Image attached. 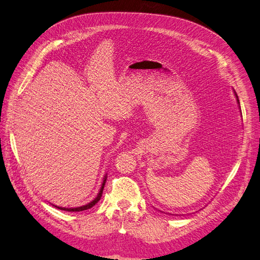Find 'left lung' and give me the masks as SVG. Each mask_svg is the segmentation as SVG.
I'll list each match as a JSON object with an SVG mask.
<instances>
[{
	"instance_id": "obj_1",
	"label": "left lung",
	"mask_w": 260,
	"mask_h": 260,
	"mask_svg": "<svg viewBox=\"0 0 260 260\" xmlns=\"http://www.w3.org/2000/svg\"><path fill=\"white\" fill-rule=\"evenodd\" d=\"M235 93V92H234ZM235 96H237V100H238V103L240 104V101H239V98H238V95H237V93H235Z\"/></svg>"
}]
</instances>
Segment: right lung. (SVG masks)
<instances>
[{
  "instance_id": "obj_1",
  "label": "right lung",
  "mask_w": 260,
  "mask_h": 260,
  "mask_svg": "<svg viewBox=\"0 0 260 260\" xmlns=\"http://www.w3.org/2000/svg\"><path fill=\"white\" fill-rule=\"evenodd\" d=\"M106 179H107V176H105V177H104L103 183H102V186H101V188H100V192H99V194H98L96 198L94 199L92 202H90L89 204H86V205H83V206H80V207H76V208L58 207V206H55V205H53V206H55V207L58 208V209H61V210H66V211H82V210H86V209H89V208L93 207V206L95 205V204L101 200V198H102V194H103V190H104V185H105V182H106Z\"/></svg>"
}]
</instances>
